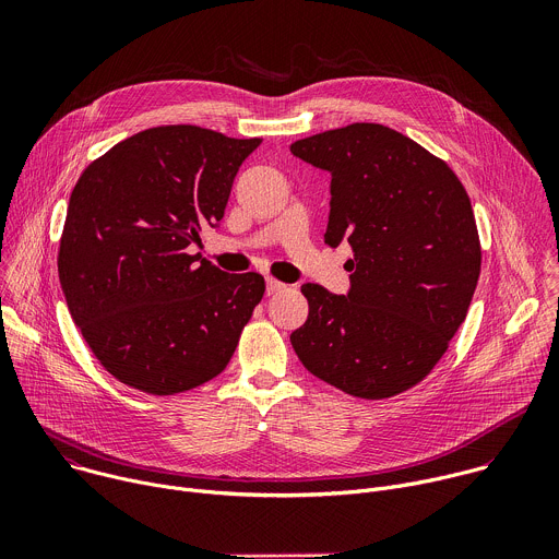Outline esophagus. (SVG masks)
<instances>
[{
	"label": "esophagus",
	"instance_id": "34e87169",
	"mask_svg": "<svg viewBox=\"0 0 559 559\" xmlns=\"http://www.w3.org/2000/svg\"><path fill=\"white\" fill-rule=\"evenodd\" d=\"M285 289H287V285H285L283 281H278V278H267V294H270V296L281 294V292H285Z\"/></svg>",
	"mask_w": 559,
	"mask_h": 559
}]
</instances>
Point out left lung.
Here are the masks:
<instances>
[{"mask_svg":"<svg viewBox=\"0 0 559 559\" xmlns=\"http://www.w3.org/2000/svg\"><path fill=\"white\" fill-rule=\"evenodd\" d=\"M332 173L325 243L352 246V289L305 283L289 341L309 373L365 401L423 382L440 362L480 278L483 248L462 181L440 156L380 123L289 145Z\"/></svg>","mask_w":559,"mask_h":559,"instance_id":"8db88e82","label":"left lung"}]
</instances>
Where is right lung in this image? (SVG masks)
Returning <instances> with one entry per match:
<instances>
[{
  "mask_svg": "<svg viewBox=\"0 0 559 559\" xmlns=\"http://www.w3.org/2000/svg\"><path fill=\"white\" fill-rule=\"evenodd\" d=\"M261 141L188 123L147 128L95 158L72 188L59 281L74 325L119 382L175 395L227 367L265 278L199 263L188 248L223 218Z\"/></svg>",
  "mask_w": 559,
  "mask_h": 559,
  "instance_id": "right-lung-1",
  "label": "right lung"
}]
</instances>
